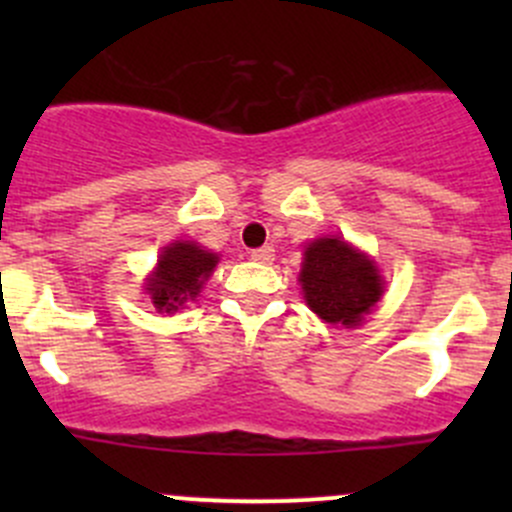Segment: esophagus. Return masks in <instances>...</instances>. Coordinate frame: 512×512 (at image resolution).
Here are the masks:
<instances>
[{
    "label": "esophagus",
    "mask_w": 512,
    "mask_h": 512,
    "mask_svg": "<svg viewBox=\"0 0 512 512\" xmlns=\"http://www.w3.org/2000/svg\"><path fill=\"white\" fill-rule=\"evenodd\" d=\"M250 257L255 262H262V265H267V262L275 260V247H272V245L255 247V250H250Z\"/></svg>",
    "instance_id": "34e87169"
}]
</instances>
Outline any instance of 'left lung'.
Returning <instances> with one entry per match:
<instances>
[{
  "mask_svg": "<svg viewBox=\"0 0 512 512\" xmlns=\"http://www.w3.org/2000/svg\"><path fill=\"white\" fill-rule=\"evenodd\" d=\"M299 282L312 312L342 327H356L384 292L374 262L339 237H322L307 247Z\"/></svg>",
  "mask_w": 512,
  "mask_h": 512,
  "instance_id": "obj_1",
  "label": "left lung"
}]
</instances>
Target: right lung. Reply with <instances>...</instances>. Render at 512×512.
I'll use <instances>...</instances> for the list:
<instances>
[{"mask_svg": "<svg viewBox=\"0 0 512 512\" xmlns=\"http://www.w3.org/2000/svg\"><path fill=\"white\" fill-rule=\"evenodd\" d=\"M218 265V255L200 250L195 242H173L158 260L156 275L148 282V294L158 312H175L183 302L198 297Z\"/></svg>", "mask_w": 512, "mask_h": 512, "instance_id": "obj_1", "label": "right lung"}]
</instances>
